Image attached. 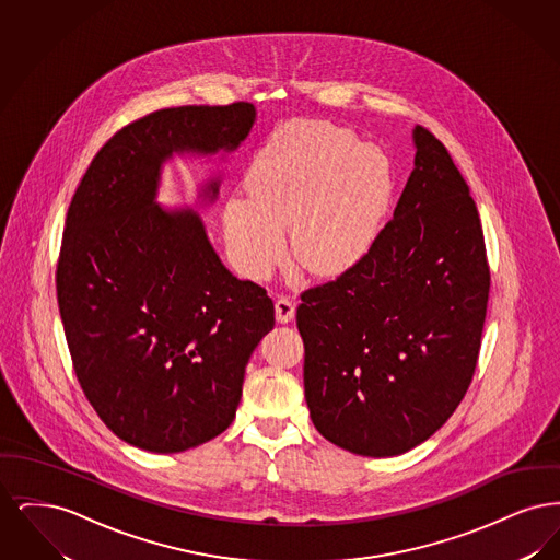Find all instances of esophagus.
Here are the masks:
<instances>
[{"label":"esophagus","instance_id":"34e87169","mask_svg":"<svg viewBox=\"0 0 560 560\" xmlns=\"http://www.w3.org/2000/svg\"><path fill=\"white\" fill-rule=\"evenodd\" d=\"M293 313H295V304H293L292 298L290 295H277V300H275L277 320L288 323V320H292Z\"/></svg>","mask_w":560,"mask_h":560}]
</instances>
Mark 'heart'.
<instances>
[{
    "label": "heart",
    "instance_id": "b5f03b06",
    "mask_svg": "<svg viewBox=\"0 0 560 560\" xmlns=\"http://www.w3.org/2000/svg\"><path fill=\"white\" fill-rule=\"evenodd\" d=\"M249 192L224 208L231 256L249 279H267L285 256L315 275L361 262L380 237L395 192L388 155L354 133L300 121L277 133L256 158Z\"/></svg>",
    "mask_w": 560,
    "mask_h": 560
}]
</instances>
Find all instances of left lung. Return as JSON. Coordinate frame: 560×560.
<instances>
[{"mask_svg":"<svg viewBox=\"0 0 560 560\" xmlns=\"http://www.w3.org/2000/svg\"><path fill=\"white\" fill-rule=\"evenodd\" d=\"M413 172L368 256L300 293L304 397L320 434L390 457L452 418L479 361L491 275L479 210L452 155L413 130Z\"/></svg>","mask_w":560,"mask_h":560,"instance_id":"1","label":"left lung"}]
</instances>
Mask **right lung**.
Instances as JSON below:
<instances>
[{
    "mask_svg": "<svg viewBox=\"0 0 560 560\" xmlns=\"http://www.w3.org/2000/svg\"><path fill=\"white\" fill-rule=\"evenodd\" d=\"M254 121L249 103L140 117L96 153L67 212L56 293L73 370L107 428L144 452H187L231 427L275 325L267 290L220 262L199 213L158 203L174 153H231Z\"/></svg>",
    "mask_w": 560,
    "mask_h": 560,
    "instance_id": "right-lung-1",
    "label": "right lung"
}]
</instances>
